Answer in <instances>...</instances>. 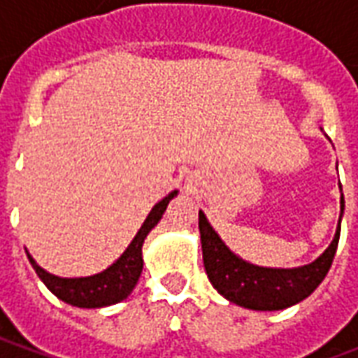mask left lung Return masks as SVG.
I'll use <instances>...</instances> for the list:
<instances>
[{
    "label": "left lung",
    "instance_id": "left-lung-1",
    "mask_svg": "<svg viewBox=\"0 0 358 358\" xmlns=\"http://www.w3.org/2000/svg\"><path fill=\"white\" fill-rule=\"evenodd\" d=\"M341 213H343V195H341ZM341 222V218H339ZM199 232H201L203 264L220 295L236 305L253 310H280L307 299L320 285L331 266L339 232L330 248L316 259L315 263L299 268H264L245 263L226 248L218 234L210 228L207 218L199 210Z\"/></svg>",
    "mask_w": 358,
    "mask_h": 358
}]
</instances>
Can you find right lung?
<instances>
[{
  "mask_svg": "<svg viewBox=\"0 0 358 358\" xmlns=\"http://www.w3.org/2000/svg\"><path fill=\"white\" fill-rule=\"evenodd\" d=\"M176 194L178 192H172L163 201L157 203L124 253L118 257L109 268L103 270L99 274L86 278H59L40 268L30 255H28V261L34 266L40 280L48 285V289L69 305L80 308H99L115 305L118 301L126 299L132 293L134 285L138 284L141 268H143V259H141L143 240L148 238L151 228H155L157 222L161 220L163 213L166 210V205Z\"/></svg>",
  "mask_w": 358,
  "mask_h": 358,
  "instance_id": "right-lung-1",
  "label": "right lung"
}]
</instances>
